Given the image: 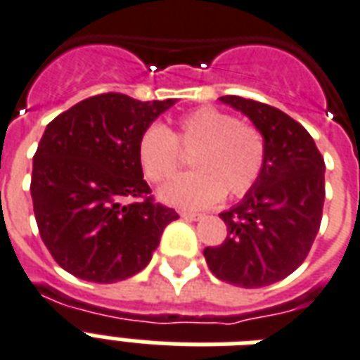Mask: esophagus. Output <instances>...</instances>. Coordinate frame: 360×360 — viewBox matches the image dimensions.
I'll return each instance as SVG.
<instances>
[{
	"mask_svg": "<svg viewBox=\"0 0 360 360\" xmlns=\"http://www.w3.org/2000/svg\"><path fill=\"white\" fill-rule=\"evenodd\" d=\"M180 216H182L184 220H201L202 216L205 214H199V212H186V210H182V212H180Z\"/></svg>",
	"mask_w": 360,
	"mask_h": 360,
	"instance_id": "obj_1",
	"label": "esophagus"
}]
</instances>
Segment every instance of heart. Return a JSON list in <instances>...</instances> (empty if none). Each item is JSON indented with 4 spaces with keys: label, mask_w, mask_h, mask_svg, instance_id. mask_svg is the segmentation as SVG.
Segmentation results:
<instances>
[{
    "label": "heart",
    "mask_w": 360,
    "mask_h": 360,
    "mask_svg": "<svg viewBox=\"0 0 360 360\" xmlns=\"http://www.w3.org/2000/svg\"><path fill=\"white\" fill-rule=\"evenodd\" d=\"M190 153L195 170L161 190V199L182 209H202L220 201L245 195L258 182L266 167V139L256 125L237 121L218 108H199L184 113L174 131L151 123L142 131L136 158L144 176L163 184Z\"/></svg>",
    "instance_id": "obj_1"
}]
</instances>
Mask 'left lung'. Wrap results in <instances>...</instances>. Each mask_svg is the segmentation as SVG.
<instances>
[{"instance_id": "obj_1", "label": "left lung", "mask_w": 360, "mask_h": 360, "mask_svg": "<svg viewBox=\"0 0 360 360\" xmlns=\"http://www.w3.org/2000/svg\"><path fill=\"white\" fill-rule=\"evenodd\" d=\"M220 102L245 113L266 139L258 182L220 218L228 237L202 250L212 275L229 285L260 288L285 279L309 252L324 205V159L311 134L277 108L241 96Z\"/></svg>"}]
</instances>
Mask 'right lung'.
Wrapping results in <instances>:
<instances>
[{"label":"right lung","mask_w":360,"mask_h":360,"mask_svg":"<svg viewBox=\"0 0 360 360\" xmlns=\"http://www.w3.org/2000/svg\"><path fill=\"white\" fill-rule=\"evenodd\" d=\"M172 104L96 94L49 123L30 193L39 235L62 269L91 283H117L150 264L178 214L150 195L136 144ZM132 196L139 201L127 205Z\"/></svg>","instance_id":"1"}]
</instances>
